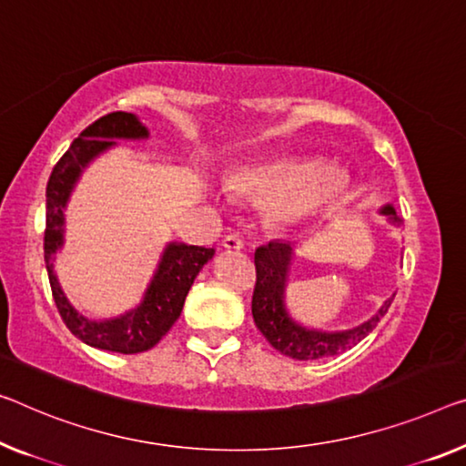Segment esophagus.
<instances>
[{
    "label": "esophagus",
    "mask_w": 466,
    "mask_h": 466,
    "mask_svg": "<svg viewBox=\"0 0 466 466\" xmlns=\"http://www.w3.org/2000/svg\"><path fill=\"white\" fill-rule=\"evenodd\" d=\"M223 248L227 249V252H239V249H243V239L238 233L227 235V238L223 239Z\"/></svg>",
    "instance_id": "34e87169"
}]
</instances>
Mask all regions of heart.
I'll return each mask as SVG.
<instances>
[{
    "label": "heart",
    "mask_w": 466,
    "mask_h": 466,
    "mask_svg": "<svg viewBox=\"0 0 466 466\" xmlns=\"http://www.w3.org/2000/svg\"><path fill=\"white\" fill-rule=\"evenodd\" d=\"M231 187L241 196L270 202V214L279 225L296 227L339 202L350 178L323 160L281 158L249 164L231 175Z\"/></svg>",
    "instance_id": "b5f03b06"
}]
</instances>
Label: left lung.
Segmentation results:
<instances>
[{"label":"left lung","instance_id":"1","mask_svg":"<svg viewBox=\"0 0 466 466\" xmlns=\"http://www.w3.org/2000/svg\"><path fill=\"white\" fill-rule=\"evenodd\" d=\"M379 214L388 217L393 225L402 223L391 204H385ZM293 256H296V246L281 239L268 241L267 246L258 248L254 254L256 288L252 298V317L270 346L283 356L296 358V360H319V358L346 352L373 331L391 306L393 296H396L393 293L391 298L385 299L369 320L346 329V331H323V329L304 327L291 317L288 302H285Z\"/></svg>","mask_w":466,"mask_h":466}]
</instances>
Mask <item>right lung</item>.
<instances>
[{
  "label": "right lung",
  "mask_w": 466,
  "mask_h": 466,
  "mask_svg": "<svg viewBox=\"0 0 466 466\" xmlns=\"http://www.w3.org/2000/svg\"><path fill=\"white\" fill-rule=\"evenodd\" d=\"M149 131L141 123L137 114L112 112L106 114L96 123L89 125L73 141L68 152L62 156L52 170L47 181L46 202H47V223H46V267L49 275V285L58 306L60 317L75 338L87 343L91 348L108 350L118 354H137L154 348L175 320L181 317L185 298L191 289L193 281L204 268V264L212 260V248L187 246V243L170 241L164 248L146 293L141 302L118 317L112 319H89L78 312L64 293L60 279L54 270L56 254L64 248V233H66V210L70 193L76 187L78 178L89 164L104 152L118 146V139L141 141L147 139Z\"/></svg>",
  "instance_id": "right-lung-1"
}]
</instances>
